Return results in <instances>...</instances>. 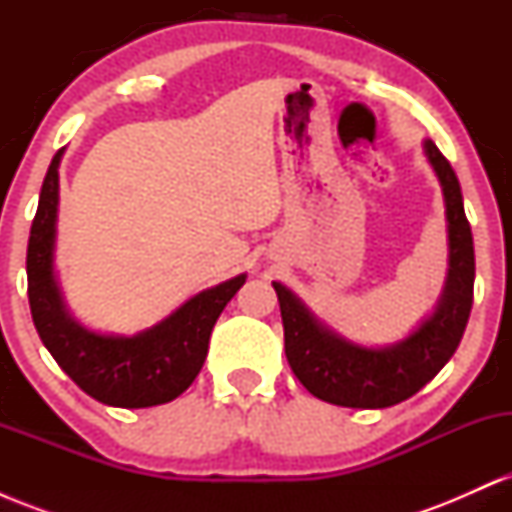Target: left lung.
Wrapping results in <instances>:
<instances>
[{
    "label": "left lung",
    "instance_id": "obj_1",
    "mask_svg": "<svg viewBox=\"0 0 512 512\" xmlns=\"http://www.w3.org/2000/svg\"><path fill=\"white\" fill-rule=\"evenodd\" d=\"M424 149L443 187L450 269L436 313L419 330L385 349L354 344L310 313L296 293L274 281L289 366L305 390L322 402L354 409L392 407L431 383L460 346L474 301L472 228L464 216L460 182L448 158L431 139H426Z\"/></svg>",
    "mask_w": 512,
    "mask_h": 512
}]
</instances>
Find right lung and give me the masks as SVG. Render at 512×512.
<instances>
[{
	"instance_id": "obj_1",
	"label": "right lung",
	"mask_w": 512,
	"mask_h": 512,
	"mask_svg": "<svg viewBox=\"0 0 512 512\" xmlns=\"http://www.w3.org/2000/svg\"><path fill=\"white\" fill-rule=\"evenodd\" d=\"M60 158L62 149L52 158L43 180L28 238V303L35 330L57 366L98 402L125 409L166 404L182 395L199 375L211 330L226 303L245 284V274L202 291L156 327L134 337L86 330L69 315L52 274Z\"/></svg>"
}]
</instances>
